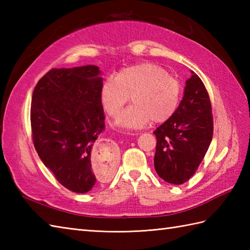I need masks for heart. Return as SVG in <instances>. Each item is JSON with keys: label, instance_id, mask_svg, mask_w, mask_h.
<instances>
[{"label": "heart", "instance_id": "1", "mask_svg": "<svg viewBox=\"0 0 250 250\" xmlns=\"http://www.w3.org/2000/svg\"><path fill=\"white\" fill-rule=\"evenodd\" d=\"M182 86L160 65L142 62L121 68L115 78L108 77L100 89V102L105 113L114 117L127 101L134 102L118 114L119 128L139 129L149 124H162L176 111Z\"/></svg>", "mask_w": 250, "mask_h": 250}]
</instances>
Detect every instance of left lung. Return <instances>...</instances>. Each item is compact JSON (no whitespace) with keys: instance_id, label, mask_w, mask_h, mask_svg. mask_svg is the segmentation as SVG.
<instances>
[{"instance_id":"left-lung-1","label":"left lung","mask_w":250,"mask_h":250,"mask_svg":"<svg viewBox=\"0 0 250 250\" xmlns=\"http://www.w3.org/2000/svg\"><path fill=\"white\" fill-rule=\"evenodd\" d=\"M191 74L176 111L153 132L156 172L173 185H182L193 176L213 139L208 93L201 78Z\"/></svg>"}]
</instances>
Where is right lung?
<instances>
[{
	"label": "right lung",
	"mask_w": 250,
	"mask_h": 250,
	"mask_svg": "<svg viewBox=\"0 0 250 250\" xmlns=\"http://www.w3.org/2000/svg\"><path fill=\"white\" fill-rule=\"evenodd\" d=\"M99 66L52 68L34 88L31 105L33 144L58 182L76 193L93 188L94 142L105 129ZM102 159H109L104 153Z\"/></svg>",
	"instance_id": "obj_1"
}]
</instances>
